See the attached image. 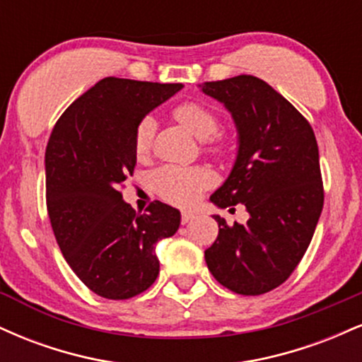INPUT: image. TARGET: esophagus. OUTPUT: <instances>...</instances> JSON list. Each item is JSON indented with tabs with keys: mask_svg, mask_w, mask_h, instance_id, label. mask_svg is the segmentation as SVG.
<instances>
[{
	"mask_svg": "<svg viewBox=\"0 0 362 362\" xmlns=\"http://www.w3.org/2000/svg\"><path fill=\"white\" fill-rule=\"evenodd\" d=\"M194 218H195L194 213H190V211H184V213H182V224H187L189 221H192Z\"/></svg>",
	"mask_w": 362,
	"mask_h": 362,
	"instance_id": "34e87169",
	"label": "esophagus"
}]
</instances>
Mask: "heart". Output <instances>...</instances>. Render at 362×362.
Instances as JSON below:
<instances>
[{"label": "heart", "mask_w": 362, "mask_h": 362, "mask_svg": "<svg viewBox=\"0 0 362 362\" xmlns=\"http://www.w3.org/2000/svg\"><path fill=\"white\" fill-rule=\"evenodd\" d=\"M172 117L187 129L194 138L202 141L206 149L221 155L226 151V141L223 136L216 134L219 129V119L209 107L199 102H184L172 112ZM155 122L153 119H143L134 134V151L138 156H146L151 151ZM156 192L177 206H192L202 190L211 184V175L202 168H182V167H161L153 175Z\"/></svg>", "instance_id": "heart-1"}]
</instances>
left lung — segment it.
Listing matches in <instances>:
<instances>
[{"instance_id": "1", "label": "left lung", "mask_w": 362, "mask_h": 362, "mask_svg": "<svg viewBox=\"0 0 362 362\" xmlns=\"http://www.w3.org/2000/svg\"><path fill=\"white\" fill-rule=\"evenodd\" d=\"M226 107L238 153L226 182L211 195L218 207L245 206L250 218L228 226L204 252L214 279L243 296L281 286L300 264L323 207L318 144L310 122L271 85L250 74L202 83Z\"/></svg>"}]
</instances>
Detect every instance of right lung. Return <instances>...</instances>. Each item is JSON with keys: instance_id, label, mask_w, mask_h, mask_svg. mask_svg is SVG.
Segmentation results:
<instances>
[{"instance_id": "1", "label": "right lung", "mask_w": 362, "mask_h": 362, "mask_svg": "<svg viewBox=\"0 0 362 362\" xmlns=\"http://www.w3.org/2000/svg\"><path fill=\"white\" fill-rule=\"evenodd\" d=\"M182 86L103 78L64 110L45 148L54 236L83 284L107 300L146 291L160 272L156 243L180 226V211L160 201L136 214L120 185L134 172L139 122Z\"/></svg>"}]
</instances>
